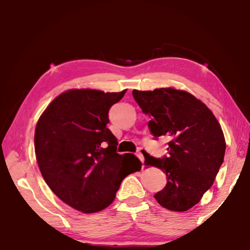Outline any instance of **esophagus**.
I'll return each mask as SVG.
<instances>
[{
	"instance_id": "34e87169",
	"label": "esophagus",
	"mask_w": 250,
	"mask_h": 250,
	"mask_svg": "<svg viewBox=\"0 0 250 250\" xmlns=\"http://www.w3.org/2000/svg\"><path fill=\"white\" fill-rule=\"evenodd\" d=\"M135 155H136V157H138V158L141 160V163L143 164V163H144V156H143V153H142V149H138V150H136Z\"/></svg>"
}]
</instances>
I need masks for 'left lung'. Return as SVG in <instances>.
<instances>
[{"mask_svg":"<svg viewBox=\"0 0 250 250\" xmlns=\"http://www.w3.org/2000/svg\"><path fill=\"white\" fill-rule=\"evenodd\" d=\"M132 95L149 116L154 139H169V155L163 158L142 150L146 166L167 175V184L154 197L166 209L187 211L211 188L223 163L226 140L221 126L204 103L185 91L133 90Z\"/></svg>","mask_w":250,"mask_h":250,"instance_id":"left-lung-1","label":"left lung"}]
</instances>
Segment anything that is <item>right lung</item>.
I'll use <instances>...</instances> for the list:
<instances>
[{
    "instance_id": "add662e5",
    "label": "right lung",
    "mask_w": 250,
    "mask_h": 250,
    "mask_svg": "<svg viewBox=\"0 0 250 250\" xmlns=\"http://www.w3.org/2000/svg\"><path fill=\"white\" fill-rule=\"evenodd\" d=\"M125 93L69 90L48 105L36 126L43 179L58 198L84 213L108 207L122 180L141 169L133 154L117 153L118 142L107 129L110 107Z\"/></svg>"
}]
</instances>
